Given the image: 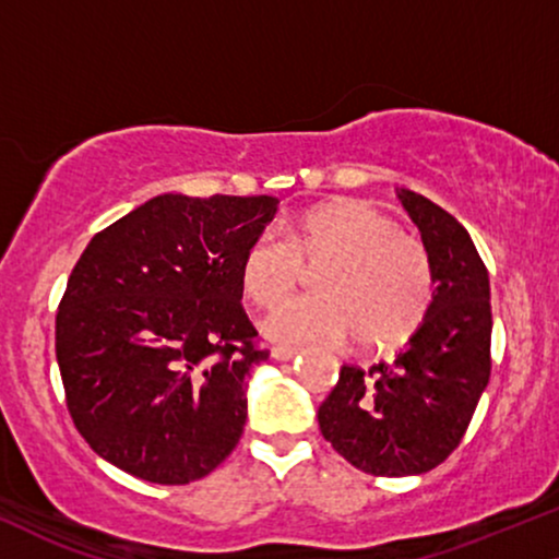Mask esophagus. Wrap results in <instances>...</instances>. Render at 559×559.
Masks as SVG:
<instances>
[{"label": "esophagus", "mask_w": 559, "mask_h": 559, "mask_svg": "<svg viewBox=\"0 0 559 559\" xmlns=\"http://www.w3.org/2000/svg\"><path fill=\"white\" fill-rule=\"evenodd\" d=\"M296 348H286V345H273L271 348V356L275 358V361H292V358H296Z\"/></svg>", "instance_id": "esophagus-1"}]
</instances>
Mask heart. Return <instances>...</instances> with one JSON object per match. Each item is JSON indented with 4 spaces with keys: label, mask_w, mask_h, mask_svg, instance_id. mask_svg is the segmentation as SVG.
Listing matches in <instances>:
<instances>
[{
    "label": "heart",
    "mask_w": 559,
    "mask_h": 559,
    "mask_svg": "<svg viewBox=\"0 0 559 559\" xmlns=\"http://www.w3.org/2000/svg\"><path fill=\"white\" fill-rule=\"evenodd\" d=\"M314 267V294L296 296L265 317L278 343H341L356 335L366 348L405 343L426 320L433 299L428 252L364 201L324 203L286 224V237L265 229L247 242L239 281L247 299L271 307Z\"/></svg>",
    "instance_id": "1"
}]
</instances>
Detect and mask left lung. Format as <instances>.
<instances>
[{
    "mask_svg": "<svg viewBox=\"0 0 559 559\" xmlns=\"http://www.w3.org/2000/svg\"><path fill=\"white\" fill-rule=\"evenodd\" d=\"M400 201L426 245L433 301L392 364H345L317 409L324 441L373 477L438 467L467 433L492 366L490 278L475 242L426 195L402 188Z\"/></svg>",
    "mask_w": 559,
    "mask_h": 559,
    "instance_id": "1",
    "label": "left lung"
}]
</instances>
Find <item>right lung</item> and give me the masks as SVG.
Listing matches in <instances>:
<instances>
[{
	"instance_id": "add662e5",
	"label": "right lung",
	"mask_w": 559,
	"mask_h": 559,
	"mask_svg": "<svg viewBox=\"0 0 559 559\" xmlns=\"http://www.w3.org/2000/svg\"><path fill=\"white\" fill-rule=\"evenodd\" d=\"M278 198L165 193L97 231L56 312L76 430L112 467L188 485L231 454L247 373L265 361L239 258Z\"/></svg>"
}]
</instances>
